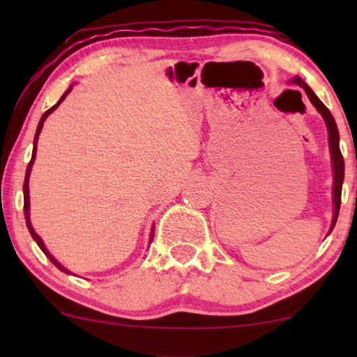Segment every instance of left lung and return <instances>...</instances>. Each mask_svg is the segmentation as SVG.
Returning a JSON list of instances; mask_svg holds the SVG:
<instances>
[{
  "label": "left lung",
  "mask_w": 357,
  "mask_h": 357,
  "mask_svg": "<svg viewBox=\"0 0 357 357\" xmlns=\"http://www.w3.org/2000/svg\"><path fill=\"white\" fill-rule=\"evenodd\" d=\"M296 84H299L301 87H304L305 94L309 96V99L312 104L315 105V109L320 112L321 116L325 119L326 128H328V141H330V149H331V159H333V172H335V183H333V203H335V213H333V222H331V231H333L336 219H338L340 214V204H341V187H343V178H344V160L343 155H341L338 141H340V135H338V128H336V123L331 116L330 110L321 104V100L314 94V91L310 89L309 86L305 84L301 77H294Z\"/></svg>",
  "instance_id": "obj_1"
}]
</instances>
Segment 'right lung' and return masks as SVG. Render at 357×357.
Returning <instances> with one entry per match:
<instances>
[{
  "label": "right lung",
  "instance_id": "obj_1",
  "mask_svg": "<svg viewBox=\"0 0 357 357\" xmlns=\"http://www.w3.org/2000/svg\"><path fill=\"white\" fill-rule=\"evenodd\" d=\"M70 91H71V87H70V89H68V91L65 92V94H63V96H61V99H60V102H58V104H56V105H53V107H52V109H48V110L45 112V114H43V115H42V119H40V121H38V126H37V131H36V139H33V151H32V159H31V162H29V165H27V170H26V178H24V216H26V224H27V229H29V232H31V236L33 237V241H36V242H37V245L42 248V252H43V253H45V255L48 257V260H50V261L53 263V265H55V266L58 268V270H61V271H65V273H70V271H68V270H66V268H63V266L60 265V263H58V261L55 260V258H53V257L50 255V253H48V252H47V248H45V245H43L42 238L37 236V234H36V231H33V227H32V224H31V219H29V175H31V169H32L33 159H36V151H37V148H36V143H37V139H38V135H40V131H42L43 121H45V119H47V116H48V115H50V114H52V112H53V110H55V109H56V107L61 104V102H63V99H65V97H66L68 94H70ZM153 237H154V236H153V234H151V238H153Z\"/></svg>",
  "mask_w": 357,
  "mask_h": 357
}]
</instances>
